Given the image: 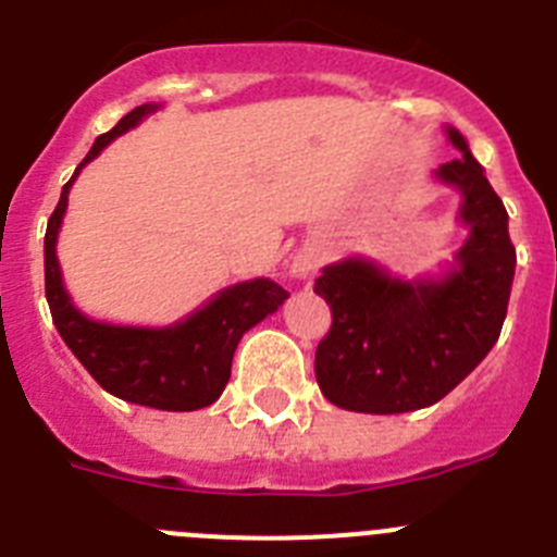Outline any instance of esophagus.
Segmentation results:
<instances>
[{
  "mask_svg": "<svg viewBox=\"0 0 557 557\" xmlns=\"http://www.w3.org/2000/svg\"><path fill=\"white\" fill-rule=\"evenodd\" d=\"M319 263L321 255L315 252V249H302V252L294 258V263H290V274H294V277H310V274L319 269Z\"/></svg>",
  "mask_w": 557,
  "mask_h": 557,
  "instance_id": "esophagus-1",
  "label": "esophagus"
}]
</instances>
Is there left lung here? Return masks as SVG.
Here are the masks:
<instances>
[{"label":"left lung","mask_w":557,"mask_h":557,"mask_svg":"<svg viewBox=\"0 0 557 557\" xmlns=\"http://www.w3.org/2000/svg\"><path fill=\"white\" fill-rule=\"evenodd\" d=\"M448 137L461 156L436 178L461 191L459 220L470 227L456 267L443 280L407 283L351 258L315 280V294L332 308L315 379L335 407L368 414L431 407L500 337L517 267L508 211L465 137L456 128Z\"/></svg>","instance_id":"obj_1"}]
</instances>
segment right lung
Returning <instances> with one entry per match:
<instances>
[{
  "label": "right lung",
  "mask_w": 557,
  "mask_h": 557,
  "mask_svg": "<svg viewBox=\"0 0 557 557\" xmlns=\"http://www.w3.org/2000/svg\"><path fill=\"white\" fill-rule=\"evenodd\" d=\"M156 107L143 103L132 109L112 132L101 134L92 143L90 153L82 159L76 173L62 186L60 202L46 225V299L57 332L74 351L76 360L90 371V376L107 393L139 407L164 409V412H191L211 407L222 396L231 379L233 351L249 326L267 319L288 299V290L272 280H249L231 285L191 313L164 330L148 326H114L92 321L74 308L60 263H57V233L67 206V191L87 161L96 159L114 137L137 126Z\"/></svg>",
  "instance_id": "right-lung-1"
}]
</instances>
